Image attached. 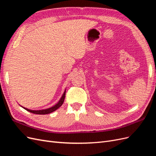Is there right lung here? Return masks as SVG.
I'll return each mask as SVG.
<instances>
[{
    "mask_svg": "<svg viewBox=\"0 0 156 156\" xmlns=\"http://www.w3.org/2000/svg\"><path fill=\"white\" fill-rule=\"evenodd\" d=\"M65 96H66V90L64 92V94H62V97H61V98L60 99V100L58 101V102L57 103H56V105H55L54 106L51 107L50 108H46V109L37 110V111H36V110H30V109H29V108H27L23 107L22 106L21 107L23 108H24L25 109L27 110V111L30 112L32 113H34V114H37V115H47V114H49V113L56 111V109H58V108L63 104L64 101V99H65Z\"/></svg>",
    "mask_w": 156,
    "mask_h": 156,
    "instance_id": "right-lung-1",
    "label": "right lung"
}]
</instances>
